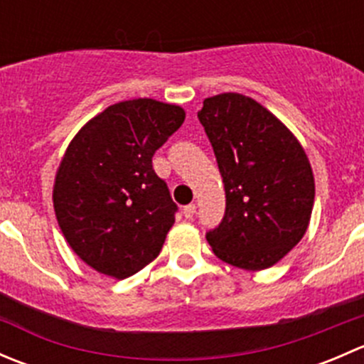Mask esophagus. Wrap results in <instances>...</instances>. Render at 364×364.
I'll list each match as a JSON object with an SVG mask.
<instances>
[{
  "label": "esophagus",
  "instance_id": "34e87169",
  "mask_svg": "<svg viewBox=\"0 0 364 364\" xmlns=\"http://www.w3.org/2000/svg\"><path fill=\"white\" fill-rule=\"evenodd\" d=\"M196 204H188L183 208V215H185V218H193V215H196Z\"/></svg>",
  "mask_w": 364,
  "mask_h": 364
}]
</instances>
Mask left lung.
<instances>
[{
    "label": "left lung",
    "mask_w": 364,
    "mask_h": 364,
    "mask_svg": "<svg viewBox=\"0 0 364 364\" xmlns=\"http://www.w3.org/2000/svg\"><path fill=\"white\" fill-rule=\"evenodd\" d=\"M197 116L225 188V215L205 240L230 266L271 267L310 223L315 181L306 153L277 116L245 95L205 98Z\"/></svg>",
    "instance_id": "1"
}]
</instances>
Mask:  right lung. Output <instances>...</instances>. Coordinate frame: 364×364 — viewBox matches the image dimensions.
I'll use <instances>...</instances> for the list:
<instances>
[{
  "label": "right lung",
  "instance_id": "right-lung-1",
  "mask_svg": "<svg viewBox=\"0 0 364 364\" xmlns=\"http://www.w3.org/2000/svg\"><path fill=\"white\" fill-rule=\"evenodd\" d=\"M185 121L151 98L114 104L73 137L54 183V211L72 250L117 280L159 257L178 205L153 155Z\"/></svg>",
  "mask_w": 364,
  "mask_h": 364
}]
</instances>
